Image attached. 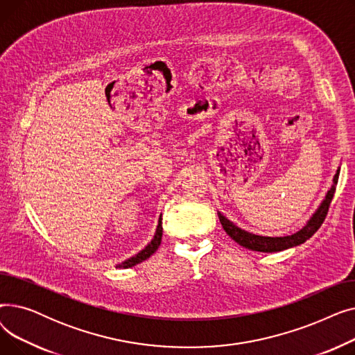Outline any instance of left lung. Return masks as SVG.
Listing matches in <instances>:
<instances>
[{"label":"left lung","instance_id":"1","mask_svg":"<svg viewBox=\"0 0 355 355\" xmlns=\"http://www.w3.org/2000/svg\"><path fill=\"white\" fill-rule=\"evenodd\" d=\"M338 175H340V170L337 171L334 177V184L331 190L327 193L325 200L321 202V206L318 207V210L315 211V214L311 217V220L306 223V226L302 227L300 232H296L291 236H284V237H266V236H257L253 233H249L246 230H241L240 227H237L236 225L230 220H227L221 213L218 214L220 223L225 232L239 243L240 246H243L249 250H254V252H265V253H272V252H281L297 245H302L304 241H306L309 237L313 236V233L321 227V225L324 223L327 214H328V209L331 200L334 197L335 193V185L338 182Z\"/></svg>","mask_w":355,"mask_h":355}]
</instances>
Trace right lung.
<instances>
[{
  "instance_id": "obj_1",
  "label": "right lung",
  "mask_w": 355,
  "mask_h": 355,
  "mask_svg": "<svg viewBox=\"0 0 355 355\" xmlns=\"http://www.w3.org/2000/svg\"><path fill=\"white\" fill-rule=\"evenodd\" d=\"M162 218L159 217V220H158V226H157V232H155V236H154V239L151 240V243H149L145 249H142L138 254H135V256H132V257H129V259H126L125 262H122L121 265H118L116 268H123V269H126V268H132V266H135V265H138V263H141V262H144V260H146L149 256H151L153 253H155V250L159 248V245H161V239H162V221H161Z\"/></svg>"
}]
</instances>
